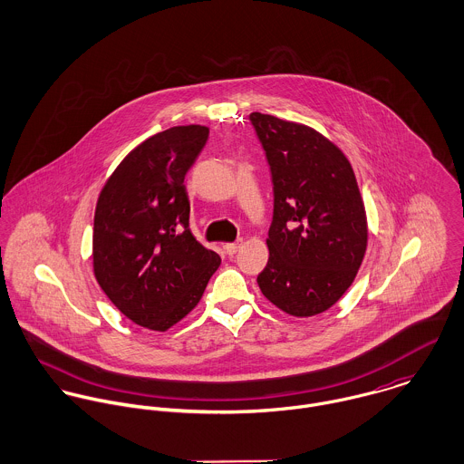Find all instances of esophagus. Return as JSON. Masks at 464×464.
I'll return each instance as SVG.
<instances>
[{
	"instance_id": "34e87169",
	"label": "esophagus",
	"mask_w": 464,
	"mask_h": 464,
	"mask_svg": "<svg viewBox=\"0 0 464 464\" xmlns=\"http://www.w3.org/2000/svg\"><path fill=\"white\" fill-rule=\"evenodd\" d=\"M243 246V241H236V243H227L225 245V252L228 254V256H234L239 248Z\"/></svg>"
}]
</instances>
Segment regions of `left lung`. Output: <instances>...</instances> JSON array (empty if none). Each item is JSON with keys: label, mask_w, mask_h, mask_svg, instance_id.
<instances>
[{"label": "left lung", "mask_w": 464, "mask_h": 464, "mask_svg": "<svg viewBox=\"0 0 464 464\" xmlns=\"http://www.w3.org/2000/svg\"><path fill=\"white\" fill-rule=\"evenodd\" d=\"M273 180L266 298L295 318L325 313L352 285L368 246V221L346 155L324 133L252 112Z\"/></svg>", "instance_id": "obj_1"}]
</instances>
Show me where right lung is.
Masks as SVG:
<instances>
[{
	"instance_id": "obj_1",
	"label": "right lung",
	"mask_w": 464,
	"mask_h": 464,
	"mask_svg": "<svg viewBox=\"0 0 464 464\" xmlns=\"http://www.w3.org/2000/svg\"><path fill=\"white\" fill-rule=\"evenodd\" d=\"M208 137L173 127L135 146L96 203L92 269L109 300L133 324L166 332L186 318L221 265L189 230L186 173Z\"/></svg>"
}]
</instances>
